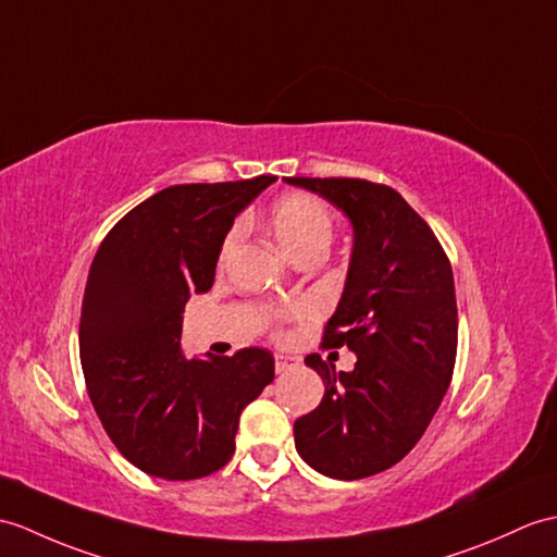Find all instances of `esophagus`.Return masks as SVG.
Here are the masks:
<instances>
[{
	"mask_svg": "<svg viewBox=\"0 0 557 557\" xmlns=\"http://www.w3.org/2000/svg\"><path fill=\"white\" fill-rule=\"evenodd\" d=\"M299 366V360L296 358H289V356H282V354H277L275 356V372L277 374H282V372H289L292 368H296Z\"/></svg>",
	"mask_w": 557,
	"mask_h": 557,
	"instance_id": "34e87169",
	"label": "esophagus"
}]
</instances>
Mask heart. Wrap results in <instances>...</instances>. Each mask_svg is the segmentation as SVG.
<instances>
[{
	"label": "heart",
	"mask_w": 557,
	"mask_h": 557,
	"mask_svg": "<svg viewBox=\"0 0 557 557\" xmlns=\"http://www.w3.org/2000/svg\"><path fill=\"white\" fill-rule=\"evenodd\" d=\"M270 227L282 251L292 261L308 251H325L334 235V218L327 203L313 197V194H287L273 203L270 209ZM237 232L225 239L223 258H227L235 249Z\"/></svg>",
	"instance_id": "heart-1"
}]
</instances>
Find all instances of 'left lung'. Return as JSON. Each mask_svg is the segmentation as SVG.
<instances>
[{
  "mask_svg": "<svg viewBox=\"0 0 557 557\" xmlns=\"http://www.w3.org/2000/svg\"><path fill=\"white\" fill-rule=\"evenodd\" d=\"M348 218L354 247L327 346L356 354L351 372L306 358L325 382L320 406L294 422L299 456L332 480L389 470L420 442L456 366L454 270L430 225L386 185L284 177Z\"/></svg>",
  "mask_w": 557,
  "mask_h": 557,
  "instance_id": "obj_1",
  "label": "left lung"
}]
</instances>
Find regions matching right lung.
<instances>
[{
	"mask_svg": "<svg viewBox=\"0 0 557 557\" xmlns=\"http://www.w3.org/2000/svg\"><path fill=\"white\" fill-rule=\"evenodd\" d=\"M175 185L121 218L89 268L81 363L103 430L135 468L185 482L235 454L242 410L275 380L265 348L185 358L183 313L213 287L235 218L275 183Z\"/></svg>",
	"mask_w": 557,
	"mask_h": 557,
	"instance_id": "right-lung-1",
	"label": "right lung"
}]
</instances>
